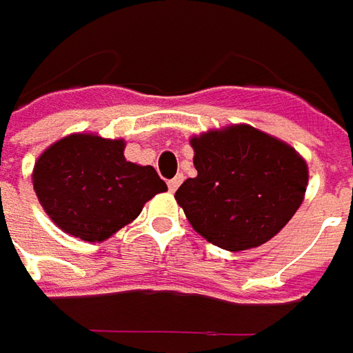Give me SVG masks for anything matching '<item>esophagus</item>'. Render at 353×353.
Here are the masks:
<instances>
[{"instance_id":"34e87169","label":"esophagus","mask_w":353,"mask_h":353,"mask_svg":"<svg viewBox=\"0 0 353 353\" xmlns=\"http://www.w3.org/2000/svg\"><path fill=\"white\" fill-rule=\"evenodd\" d=\"M181 179H183V177H181V176H176V177H174V179H170V181H168V189H170V191L174 193V191H176V189L179 188Z\"/></svg>"}]
</instances>
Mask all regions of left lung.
<instances>
[{"mask_svg": "<svg viewBox=\"0 0 353 353\" xmlns=\"http://www.w3.org/2000/svg\"><path fill=\"white\" fill-rule=\"evenodd\" d=\"M197 176L176 191L191 226L219 248L238 252L274 238L295 214L309 181L289 144L248 125L191 139Z\"/></svg>", "mask_w": 353, "mask_h": 353, "instance_id": "1", "label": "left lung"}]
</instances>
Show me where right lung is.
I'll return each instance as SVG.
<instances>
[{"label":"right lung","mask_w":353,"mask_h":353,"mask_svg":"<svg viewBox=\"0 0 353 353\" xmlns=\"http://www.w3.org/2000/svg\"><path fill=\"white\" fill-rule=\"evenodd\" d=\"M123 150V140L72 134L37 160L34 193L64 232L101 242L134 221L146 201L168 189L152 165L127 162Z\"/></svg>","instance_id":"add662e5"}]
</instances>
